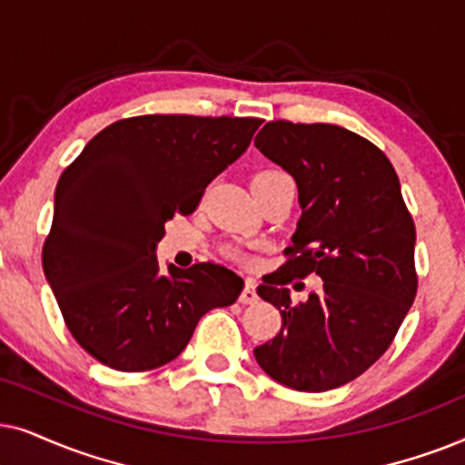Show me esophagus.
<instances>
[{"mask_svg": "<svg viewBox=\"0 0 465 465\" xmlns=\"http://www.w3.org/2000/svg\"><path fill=\"white\" fill-rule=\"evenodd\" d=\"M255 281H246V284H244V291L242 293H240V302H242V304H255V302L259 300V295H257V291H255Z\"/></svg>", "mask_w": 465, "mask_h": 465, "instance_id": "esophagus-1", "label": "esophagus"}]
</instances>
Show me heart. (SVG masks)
<instances>
[{
    "mask_svg": "<svg viewBox=\"0 0 465 465\" xmlns=\"http://www.w3.org/2000/svg\"><path fill=\"white\" fill-rule=\"evenodd\" d=\"M257 176H282V172H262V174H257Z\"/></svg>",
    "mask_w": 465,
    "mask_h": 465,
    "instance_id": "obj_1",
    "label": "heart"
}]
</instances>
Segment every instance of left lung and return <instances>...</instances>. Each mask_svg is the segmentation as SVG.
<instances>
[{"label":"left lung","mask_w":465,"mask_h":465,"mask_svg":"<svg viewBox=\"0 0 465 465\" xmlns=\"http://www.w3.org/2000/svg\"><path fill=\"white\" fill-rule=\"evenodd\" d=\"M255 146L293 176L302 208L284 251L291 259L257 287L281 311L282 327L255 359L284 387L330 391L366 372L411 311L414 223L391 161L349 129L272 121ZM308 273L324 287L293 302L283 284Z\"/></svg>","instance_id":"1"}]
</instances>
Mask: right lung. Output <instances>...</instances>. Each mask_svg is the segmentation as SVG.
Masks as SVG:
<instances>
[{"instance_id":"1","label":"right lung","mask_w":465,"mask_h":465,"mask_svg":"<svg viewBox=\"0 0 465 465\" xmlns=\"http://www.w3.org/2000/svg\"><path fill=\"white\" fill-rule=\"evenodd\" d=\"M259 125L134 116L99 132L61 174L42 265L67 330L97 361L121 372L163 366L203 314L242 293V278L221 265L163 270L157 244L165 223L193 213L203 189L242 157Z\"/></svg>"}]
</instances>
